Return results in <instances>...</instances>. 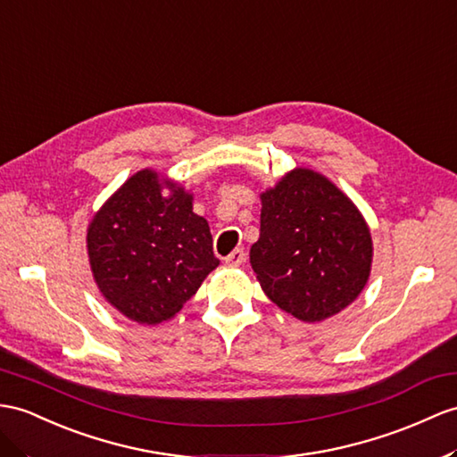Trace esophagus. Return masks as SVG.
Returning a JSON list of instances; mask_svg holds the SVG:
<instances>
[{
  "label": "esophagus",
  "instance_id": "obj_1",
  "mask_svg": "<svg viewBox=\"0 0 457 457\" xmlns=\"http://www.w3.org/2000/svg\"><path fill=\"white\" fill-rule=\"evenodd\" d=\"M244 260H246V253H244L242 248H237V250H232V252L227 255L225 263L230 265V267H238V265L244 263Z\"/></svg>",
  "mask_w": 457,
  "mask_h": 457
}]
</instances>
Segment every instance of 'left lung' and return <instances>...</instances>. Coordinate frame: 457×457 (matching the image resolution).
Instances as JSON below:
<instances>
[{"mask_svg":"<svg viewBox=\"0 0 457 457\" xmlns=\"http://www.w3.org/2000/svg\"><path fill=\"white\" fill-rule=\"evenodd\" d=\"M260 238L250 248L263 293L314 324L361 295L372 238L361 211L326 176L295 169L262 194Z\"/></svg>","mask_w":457,"mask_h":457,"instance_id":"left-lung-1","label":"left lung"}]
</instances>
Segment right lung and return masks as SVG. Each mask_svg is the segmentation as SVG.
<instances>
[{
    "label": "right lung",
    "instance_id": "obj_1",
    "mask_svg": "<svg viewBox=\"0 0 457 457\" xmlns=\"http://www.w3.org/2000/svg\"><path fill=\"white\" fill-rule=\"evenodd\" d=\"M171 194L162 196V186ZM192 194L139 170L100 207L87 230V250L100 293L137 324L170 320L219 265Z\"/></svg>",
    "mask_w": 457,
    "mask_h": 457
}]
</instances>
